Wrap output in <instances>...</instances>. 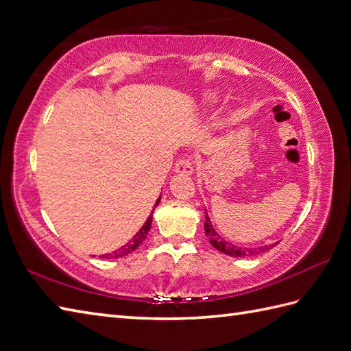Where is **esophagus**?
<instances>
[{"instance_id": "1", "label": "esophagus", "mask_w": 351, "mask_h": 351, "mask_svg": "<svg viewBox=\"0 0 351 351\" xmlns=\"http://www.w3.org/2000/svg\"><path fill=\"white\" fill-rule=\"evenodd\" d=\"M193 162L186 158H181L176 161L175 165V172L182 173V175H191L193 173Z\"/></svg>"}]
</instances>
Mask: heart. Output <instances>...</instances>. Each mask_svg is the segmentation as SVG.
<instances>
[{
	"label": "heart",
	"instance_id": "b5f03b06",
	"mask_svg": "<svg viewBox=\"0 0 351 351\" xmlns=\"http://www.w3.org/2000/svg\"><path fill=\"white\" fill-rule=\"evenodd\" d=\"M206 100H208V101H213V100H215V95H213V94H209V95L206 97Z\"/></svg>",
	"mask_w": 351,
	"mask_h": 351
}]
</instances>
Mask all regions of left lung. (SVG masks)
Instances as JSON below:
<instances>
[{
    "label": "left lung",
    "mask_w": 351,
    "mask_h": 351,
    "mask_svg": "<svg viewBox=\"0 0 351 351\" xmlns=\"http://www.w3.org/2000/svg\"><path fill=\"white\" fill-rule=\"evenodd\" d=\"M205 233L209 238V242L213 243V247L217 248L219 252H223V254H227L230 257H251V256H257V254H262V252L267 251L274 248L276 243H271V245H265V247H258V248H242L238 245H233L230 242H224L221 236H219L215 229L213 223H210V219L208 217V214L205 213Z\"/></svg>",
    "instance_id": "left-lung-1"
}]
</instances>
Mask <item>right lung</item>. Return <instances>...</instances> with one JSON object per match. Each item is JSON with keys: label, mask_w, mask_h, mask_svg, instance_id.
Here are the masks:
<instances>
[{"label": "right lung", "mask_w": 351, "mask_h": 351, "mask_svg": "<svg viewBox=\"0 0 351 351\" xmlns=\"http://www.w3.org/2000/svg\"><path fill=\"white\" fill-rule=\"evenodd\" d=\"M160 203V197H158V200H157V203H156V206H154V209L157 208V205ZM154 209H152V213H154ZM152 213L149 214V217H148V219H146V223L142 226V229L138 230L134 236H133V239L130 241L128 243H125L124 247H121L118 251H113L112 254H108V256H101L103 258H119V257H124V256H128L130 252H133L138 245H141V243L146 239V236H148V233H149V230H151V224H152Z\"/></svg>", "instance_id": "1"}]
</instances>
